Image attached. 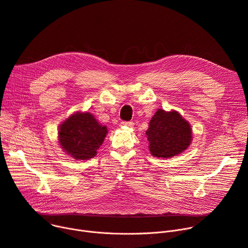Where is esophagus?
I'll use <instances>...</instances> for the list:
<instances>
[{"mask_svg":"<svg viewBox=\"0 0 248 248\" xmlns=\"http://www.w3.org/2000/svg\"><path fill=\"white\" fill-rule=\"evenodd\" d=\"M121 126L132 127V126H134V123H133V122H122V123H121Z\"/></svg>","mask_w":248,"mask_h":248,"instance_id":"1","label":"esophagus"}]
</instances>
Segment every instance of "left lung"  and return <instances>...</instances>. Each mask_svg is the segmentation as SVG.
I'll return each instance as SVG.
<instances>
[{
    "mask_svg": "<svg viewBox=\"0 0 248 248\" xmlns=\"http://www.w3.org/2000/svg\"><path fill=\"white\" fill-rule=\"evenodd\" d=\"M193 132L187 122L177 110L158 109L149 123L146 136L152 155L170 159L183 153L191 145Z\"/></svg>",
    "mask_w": 248,
    "mask_h": 248,
    "instance_id": "left-lung-1",
    "label": "left lung"
}]
</instances>
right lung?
Masks as SVG:
<instances>
[{"instance_id":"add662e5","label":"right lung","mask_w":248,"mask_h":248,"mask_svg":"<svg viewBox=\"0 0 248 248\" xmlns=\"http://www.w3.org/2000/svg\"><path fill=\"white\" fill-rule=\"evenodd\" d=\"M108 131L88 111H76L58 128V141L63 152L75 160L93 158Z\"/></svg>"}]
</instances>
